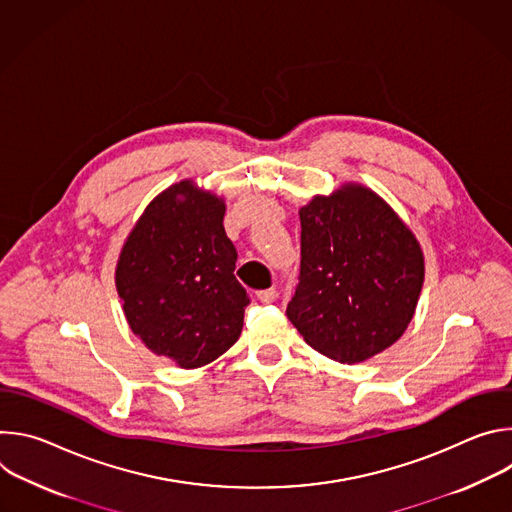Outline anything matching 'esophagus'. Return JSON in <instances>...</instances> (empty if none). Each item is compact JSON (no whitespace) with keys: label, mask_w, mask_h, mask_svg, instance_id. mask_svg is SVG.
I'll return each instance as SVG.
<instances>
[{"label":"esophagus","mask_w":512,"mask_h":512,"mask_svg":"<svg viewBox=\"0 0 512 512\" xmlns=\"http://www.w3.org/2000/svg\"><path fill=\"white\" fill-rule=\"evenodd\" d=\"M257 300L263 302V304H271L277 300V289L275 287H269V289H261L257 291Z\"/></svg>","instance_id":"1"}]
</instances>
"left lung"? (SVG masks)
Returning a JSON list of instances; mask_svg holds the SVG:
<instances>
[{
  "label": "left lung",
  "instance_id": "8db88e82",
  "mask_svg": "<svg viewBox=\"0 0 512 512\" xmlns=\"http://www.w3.org/2000/svg\"><path fill=\"white\" fill-rule=\"evenodd\" d=\"M300 283L287 318L338 362L391 346L413 318L423 255L413 233L371 190L348 184L300 210Z\"/></svg>",
  "mask_w": 512,
  "mask_h": 512
}]
</instances>
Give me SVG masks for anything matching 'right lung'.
<instances>
[{"label":"right lung","instance_id":"obj_1","mask_svg":"<svg viewBox=\"0 0 512 512\" xmlns=\"http://www.w3.org/2000/svg\"><path fill=\"white\" fill-rule=\"evenodd\" d=\"M225 202L180 182L162 192L127 237L117 291L131 330L152 352L196 369L241 336L247 289L225 233Z\"/></svg>","mask_w":512,"mask_h":512}]
</instances>
